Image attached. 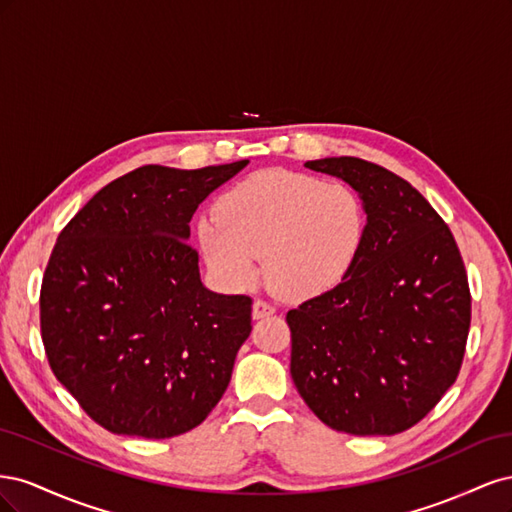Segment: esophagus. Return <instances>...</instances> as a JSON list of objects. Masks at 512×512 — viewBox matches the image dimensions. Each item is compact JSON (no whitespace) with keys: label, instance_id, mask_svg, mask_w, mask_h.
<instances>
[{"label":"esophagus","instance_id":"1","mask_svg":"<svg viewBox=\"0 0 512 512\" xmlns=\"http://www.w3.org/2000/svg\"><path fill=\"white\" fill-rule=\"evenodd\" d=\"M273 314H275V307H273L269 301H262V299L254 301V305H252V316H254V320L267 318V316H273Z\"/></svg>","mask_w":512,"mask_h":512}]
</instances>
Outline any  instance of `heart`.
Returning <instances> with one entry per match:
<instances>
[{"mask_svg":"<svg viewBox=\"0 0 512 512\" xmlns=\"http://www.w3.org/2000/svg\"><path fill=\"white\" fill-rule=\"evenodd\" d=\"M365 232L367 209L359 192L290 170L247 177L196 226L200 252L222 284L252 286L262 256L267 284L290 299H312L342 284Z\"/></svg>","mask_w":512,"mask_h":512,"instance_id":"b5f03b06","label":"heart"}]
</instances>
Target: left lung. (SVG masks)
Masks as SVG:
<instances>
[{"label": "left lung", "instance_id": "obj_1", "mask_svg": "<svg viewBox=\"0 0 512 512\" xmlns=\"http://www.w3.org/2000/svg\"><path fill=\"white\" fill-rule=\"evenodd\" d=\"M305 166L359 192L367 232L344 282L286 314L290 374L324 425L393 436L457 380L472 309L466 267L453 232L406 179L350 156Z\"/></svg>", "mask_w": 512, "mask_h": 512}]
</instances>
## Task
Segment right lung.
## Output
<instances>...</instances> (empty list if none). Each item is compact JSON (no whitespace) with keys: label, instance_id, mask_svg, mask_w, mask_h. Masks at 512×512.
<instances>
[{"label":"right lung","instance_id":"1","mask_svg":"<svg viewBox=\"0 0 512 512\" xmlns=\"http://www.w3.org/2000/svg\"><path fill=\"white\" fill-rule=\"evenodd\" d=\"M247 164L141 166L59 232L42 277V342L55 378L104 429L173 438L222 399L252 299L203 286L190 220Z\"/></svg>","mask_w":512,"mask_h":512}]
</instances>
